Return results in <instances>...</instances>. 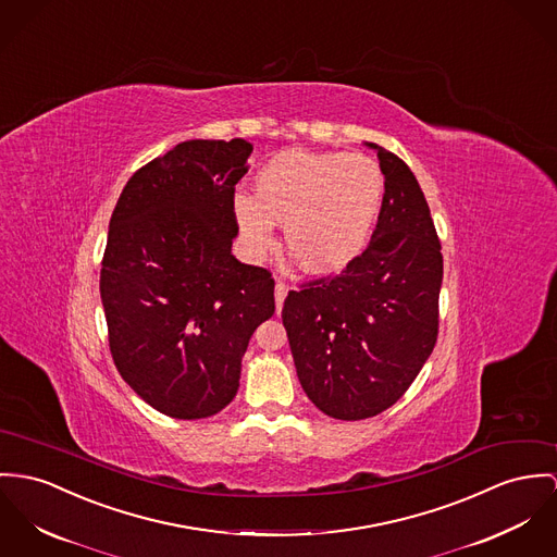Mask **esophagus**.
I'll use <instances>...</instances> for the list:
<instances>
[{
  "mask_svg": "<svg viewBox=\"0 0 557 557\" xmlns=\"http://www.w3.org/2000/svg\"><path fill=\"white\" fill-rule=\"evenodd\" d=\"M286 295H288V286L284 282H277L275 284V307H277V311H282V305H284Z\"/></svg>",
  "mask_w": 557,
  "mask_h": 557,
  "instance_id": "obj_1",
  "label": "esophagus"
}]
</instances>
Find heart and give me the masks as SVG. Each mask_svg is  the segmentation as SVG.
<instances>
[{
  "label": "heart",
  "mask_w": 557,
  "mask_h": 557,
  "mask_svg": "<svg viewBox=\"0 0 557 557\" xmlns=\"http://www.w3.org/2000/svg\"><path fill=\"white\" fill-rule=\"evenodd\" d=\"M384 193V173L367 154L293 148L258 170L255 195L235 193L233 215L252 255L271 252L275 222L286 224V248L300 269L333 275L367 248Z\"/></svg>",
  "instance_id": "obj_1"
}]
</instances>
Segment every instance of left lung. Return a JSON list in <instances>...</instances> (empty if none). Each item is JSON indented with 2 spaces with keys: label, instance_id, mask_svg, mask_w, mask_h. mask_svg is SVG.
<instances>
[{
  "label": "left lung",
  "instance_id": "obj_1",
  "mask_svg": "<svg viewBox=\"0 0 557 557\" xmlns=\"http://www.w3.org/2000/svg\"><path fill=\"white\" fill-rule=\"evenodd\" d=\"M385 193L364 252L284 300L297 375L335 420H367L413 384L438 335L441 242L413 172L377 144Z\"/></svg>",
  "mask_w": 557,
  "mask_h": 557
}]
</instances>
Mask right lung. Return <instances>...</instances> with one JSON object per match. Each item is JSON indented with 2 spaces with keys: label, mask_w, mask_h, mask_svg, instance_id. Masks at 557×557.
I'll use <instances>...</instances> for the list:
<instances>
[{
  "label": "right lung",
  "mask_w": 557,
  "mask_h": 557,
  "mask_svg": "<svg viewBox=\"0 0 557 557\" xmlns=\"http://www.w3.org/2000/svg\"><path fill=\"white\" fill-rule=\"evenodd\" d=\"M246 139H188L131 175L110 218L99 290L114 364L175 420L222 411L275 311L271 273L231 255Z\"/></svg>",
  "instance_id": "add662e5"
}]
</instances>
